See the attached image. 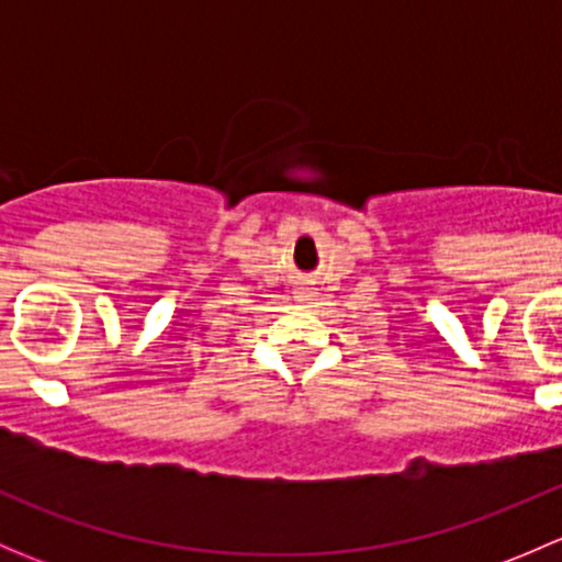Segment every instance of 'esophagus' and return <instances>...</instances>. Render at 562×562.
<instances>
[{
  "label": "esophagus",
  "mask_w": 562,
  "mask_h": 562,
  "mask_svg": "<svg viewBox=\"0 0 562 562\" xmlns=\"http://www.w3.org/2000/svg\"><path fill=\"white\" fill-rule=\"evenodd\" d=\"M293 296H296V302L310 304V302H313V299H315V291H313V288H307V285H299Z\"/></svg>",
  "instance_id": "34e87169"
}]
</instances>
